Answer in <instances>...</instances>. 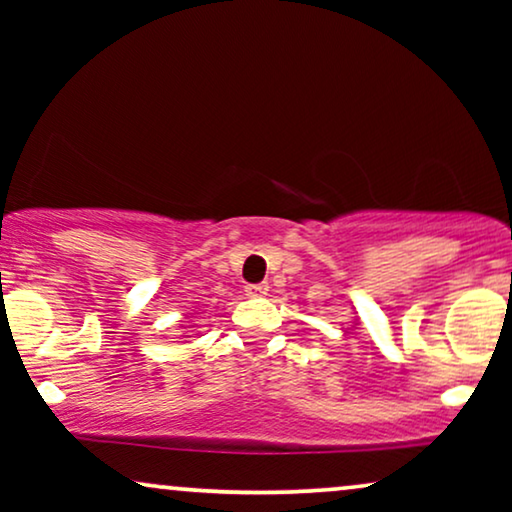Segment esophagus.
Segmentation results:
<instances>
[{"mask_svg": "<svg viewBox=\"0 0 512 512\" xmlns=\"http://www.w3.org/2000/svg\"><path fill=\"white\" fill-rule=\"evenodd\" d=\"M268 289L270 286L268 284H249L247 286V296H265V293H268Z\"/></svg>", "mask_w": 512, "mask_h": 512, "instance_id": "obj_1", "label": "esophagus"}]
</instances>
